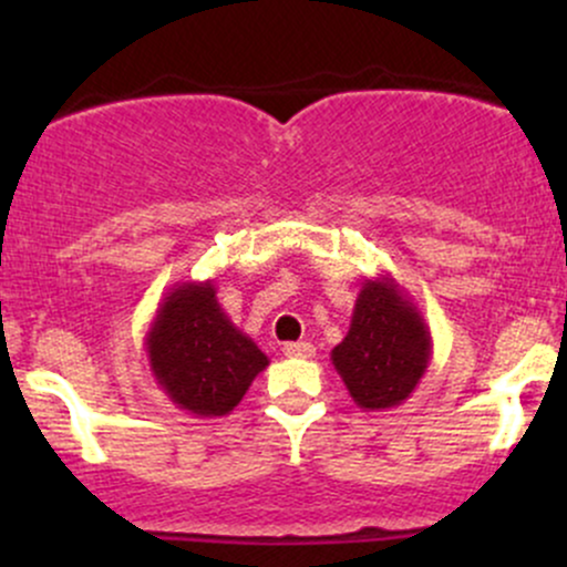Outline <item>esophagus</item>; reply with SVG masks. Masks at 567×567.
<instances>
[{"label": "esophagus", "instance_id": "1", "mask_svg": "<svg viewBox=\"0 0 567 567\" xmlns=\"http://www.w3.org/2000/svg\"><path fill=\"white\" fill-rule=\"evenodd\" d=\"M282 351L288 357H301V360H309V357H315V347L306 341H298V343H285Z\"/></svg>", "mask_w": 567, "mask_h": 567}]
</instances>
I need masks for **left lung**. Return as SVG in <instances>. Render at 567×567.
<instances>
[{
  "label": "left lung",
  "mask_w": 567,
  "mask_h": 567,
  "mask_svg": "<svg viewBox=\"0 0 567 567\" xmlns=\"http://www.w3.org/2000/svg\"><path fill=\"white\" fill-rule=\"evenodd\" d=\"M330 360L362 410L402 405L432 362V333L392 275L362 282L349 333Z\"/></svg>",
  "instance_id": "1"
}]
</instances>
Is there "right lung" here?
I'll list each match as a JSON object with an SVG mask.
<instances>
[{
  "mask_svg": "<svg viewBox=\"0 0 567 567\" xmlns=\"http://www.w3.org/2000/svg\"><path fill=\"white\" fill-rule=\"evenodd\" d=\"M154 381L175 408L199 419L229 415L269 357L220 309L216 282H178L143 338Z\"/></svg>",
  "mask_w": 567,
  "mask_h": 567,
  "instance_id": "add662e5",
  "label": "right lung"
}]
</instances>
